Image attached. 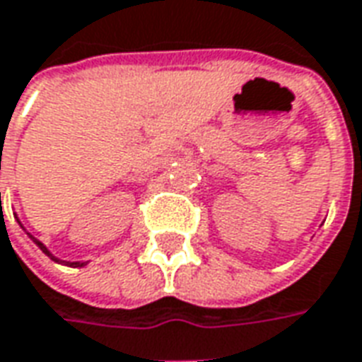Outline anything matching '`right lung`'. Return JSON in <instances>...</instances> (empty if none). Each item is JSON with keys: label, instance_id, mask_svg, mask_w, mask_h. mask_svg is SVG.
<instances>
[{"label": "right lung", "instance_id": "add662e5", "mask_svg": "<svg viewBox=\"0 0 362 362\" xmlns=\"http://www.w3.org/2000/svg\"><path fill=\"white\" fill-rule=\"evenodd\" d=\"M17 222H19V220H17ZM19 224H21V222H19ZM21 228H23V224H21ZM29 238H30V240H33V242L37 243V245H38V247H40V250H42V253H45V255H48V257L52 259V261H56V263H64V265H70V267H83V265H87L86 261H62V259L54 257L52 253L48 251V247H46L45 243L38 242L37 238H33V235H30V234H29Z\"/></svg>", "mask_w": 362, "mask_h": 362}]
</instances>
